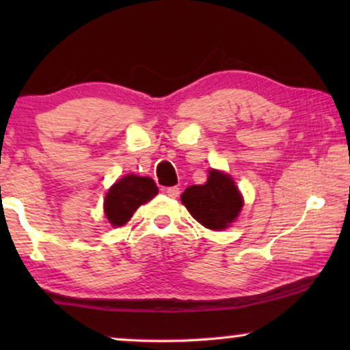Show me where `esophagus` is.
<instances>
[{"mask_svg":"<svg viewBox=\"0 0 350 350\" xmlns=\"http://www.w3.org/2000/svg\"><path fill=\"white\" fill-rule=\"evenodd\" d=\"M164 193L169 196V198L175 199L176 196L180 194V188H178V186H170V188H164Z\"/></svg>","mask_w":350,"mask_h":350,"instance_id":"34e87169","label":"esophagus"}]
</instances>
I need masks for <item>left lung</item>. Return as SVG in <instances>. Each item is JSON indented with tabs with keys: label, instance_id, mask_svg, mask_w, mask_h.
<instances>
[{
	"label": "left lung",
	"instance_id": "obj_1",
	"mask_svg": "<svg viewBox=\"0 0 350 350\" xmlns=\"http://www.w3.org/2000/svg\"><path fill=\"white\" fill-rule=\"evenodd\" d=\"M181 202L194 219L208 229H224L237 218L243 200L229 175L210 170L205 185H194L185 189Z\"/></svg>",
	"mask_w": 350,
	"mask_h": 350
}]
</instances>
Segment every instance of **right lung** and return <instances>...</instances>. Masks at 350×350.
Returning a JSON list of instances; mask_svg holds the SVG:
<instances>
[{"label":"right lung","mask_w":350,"mask_h":350,"mask_svg":"<svg viewBox=\"0 0 350 350\" xmlns=\"http://www.w3.org/2000/svg\"><path fill=\"white\" fill-rule=\"evenodd\" d=\"M157 186L151 178L127 175L109 188L105 198V213L113 226L126 224L133 212L157 194Z\"/></svg>","instance_id":"obj_1"}]
</instances>
